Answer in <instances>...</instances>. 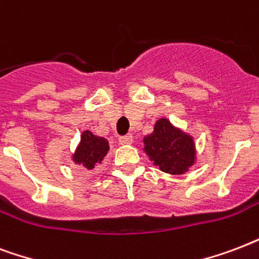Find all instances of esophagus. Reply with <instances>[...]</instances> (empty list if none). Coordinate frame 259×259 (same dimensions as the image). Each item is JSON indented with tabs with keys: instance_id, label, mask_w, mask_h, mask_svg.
Wrapping results in <instances>:
<instances>
[{
	"instance_id": "esophagus-1",
	"label": "esophagus",
	"mask_w": 259,
	"mask_h": 259,
	"mask_svg": "<svg viewBox=\"0 0 259 259\" xmlns=\"http://www.w3.org/2000/svg\"><path fill=\"white\" fill-rule=\"evenodd\" d=\"M120 144H131L132 143V135H124L119 138Z\"/></svg>"
}]
</instances>
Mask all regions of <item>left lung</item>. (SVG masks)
<instances>
[{
    "label": "left lung",
    "mask_w": 259,
    "mask_h": 259,
    "mask_svg": "<svg viewBox=\"0 0 259 259\" xmlns=\"http://www.w3.org/2000/svg\"><path fill=\"white\" fill-rule=\"evenodd\" d=\"M143 143L150 161L165 173L184 174L196 162L193 138L174 127L167 119L158 120L154 131L144 136Z\"/></svg>",
    "instance_id": "8db88e82"
}]
</instances>
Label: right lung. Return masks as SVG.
I'll use <instances>...</instances> for the list:
<instances>
[{"mask_svg":"<svg viewBox=\"0 0 259 259\" xmlns=\"http://www.w3.org/2000/svg\"><path fill=\"white\" fill-rule=\"evenodd\" d=\"M108 151L109 143L105 138L94 135L90 131H83L81 135V142L73 154V162L81 167L92 170L94 169V166L101 163Z\"/></svg>","mask_w":259,"mask_h":259,"instance_id":"right-lung-1","label":"right lung"}]
</instances>
